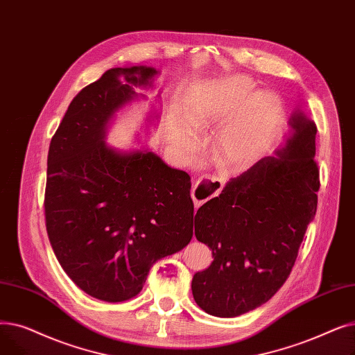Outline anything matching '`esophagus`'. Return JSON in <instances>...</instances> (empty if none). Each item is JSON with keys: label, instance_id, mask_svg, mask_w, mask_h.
Wrapping results in <instances>:
<instances>
[{"label": "esophagus", "instance_id": "obj_1", "mask_svg": "<svg viewBox=\"0 0 355 355\" xmlns=\"http://www.w3.org/2000/svg\"><path fill=\"white\" fill-rule=\"evenodd\" d=\"M216 191L211 189L209 183H202L199 184V182L195 184L192 189V199H193V205L195 208H199L205 200H208L209 198H212L215 195Z\"/></svg>", "mask_w": 355, "mask_h": 355}]
</instances>
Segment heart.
<instances>
[{
	"label": "heart",
	"instance_id": "b5f03b06",
	"mask_svg": "<svg viewBox=\"0 0 355 355\" xmlns=\"http://www.w3.org/2000/svg\"><path fill=\"white\" fill-rule=\"evenodd\" d=\"M254 82L244 76H231L208 88L196 103L182 110L183 121L171 116L168 139L179 155H191L198 146L196 134L231 116L218 132L212 159L219 167L241 164L254 157L282 116V101L268 91L256 92Z\"/></svg>",
	"mask_w": 355,
	"mask_h": 355
}]
</instances>
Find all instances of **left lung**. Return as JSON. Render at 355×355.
Here are the masks:
<instances>
[{
    "label": "left lung",
    "mask_w": 355,
    "mask_h": 355,
    "mask_svg": "<svg viewBox=\"0 0 355 355\" xmlns=\"http://www.w3.org/2000/svg\"><path fill=\"white\" fill-rule=\"evenodd\" d=\"M284 143L231 178L195 215L196 240L212 264L192 279L196 305L219 318L261 306L282 288L318 205L316 124L296 108ZM219 183L215 182V189Z\"/></svg>",
    "instance_id": "left-lung-1"
}]
</instances>
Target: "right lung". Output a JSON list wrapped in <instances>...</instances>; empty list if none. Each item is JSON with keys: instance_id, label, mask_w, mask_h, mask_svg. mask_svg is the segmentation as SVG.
<instances>
[{"instance_id": "obj_1", "label": "right lung", "mask_w": 355, "mask_h": 355, "mask_svg": "<svg viewBox=\"0 0 355 355\" xmlns=\"http://www.w3.org/2000/svg\"><path fill=\"white\" fill-rule=\"evenodd\" d=\"M151 66L114 67L83 88L50 141L46 228L58 261L89 296H137L151 266L187 247L193 235L191 176L148 148L105 143L116 112L151 88ZM160 99V95H157ZM159 120L153 111L147 118Z\"/></svg>"}]
</instances>
